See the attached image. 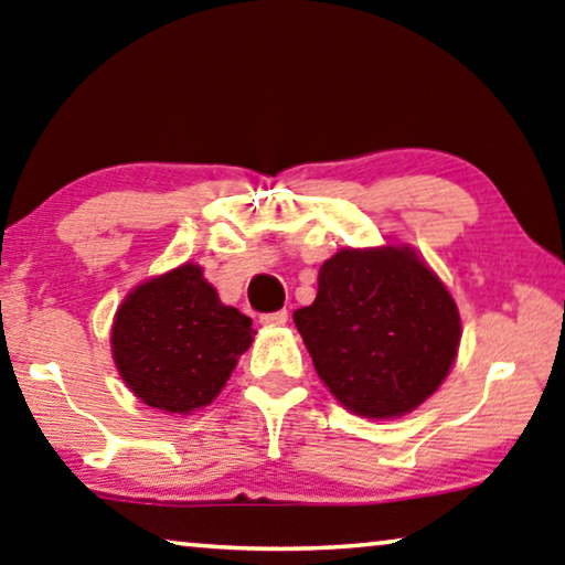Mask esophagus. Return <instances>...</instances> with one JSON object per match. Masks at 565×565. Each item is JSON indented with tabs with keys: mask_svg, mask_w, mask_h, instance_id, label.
<instances>
[{
	"mask_svg": "<svg viewBox=\"0 0 565 565\" xmlns=\"http://www.w3.org/2000/svg\"><path fill=\"white\" fill-rule=\"evenodd\" d=\"M286 319H289V311H286V309L268 311V315H260V324H266V327H281V324H286Z\"/></svg>",
	"mask_w": 565,
	"mask_h": 565,
	"instance_id": "34e87169",
	"label": "esophagus"
}]
</instances>
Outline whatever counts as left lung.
Wrapping results in <instances>:
<instances>
[{
  "mask_svg": "<svg viewBox=\"0 0 565 565\" xmlns=\"http://www.w3.org/2000/svg\"><path fill=\"white\" fill-rule=\"evenodd\" d=\"M294 324L322 383L363 418L418 408L449 375L461 340L457 301L411 246L337 250Z\"/></svg>",
  "mask_w": 565,
  "mask_h": 565,
  "instance_id": "8db88e82",
  "label": "left lung"
}]
</instances>
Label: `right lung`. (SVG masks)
I'll return each instance as SVG.
<instances>
[{
	"instance_id": "right-lung-1",
	"label": "right lung",
	"mask_w": 565,
	"mask_h": 565,
	"mask_svg": "<svg viewBox=\"0 0 565 565\" xmlns=\"http://www.w3.org/2000/svg\"><path fill=\"white\" fill-rule=\"evenodd\" d=\"M254 334L250 317L225 307L198 264H182L121 301L111 352L141 403L190 414L217 398Z\"/></svg>"
}]
</instances>
